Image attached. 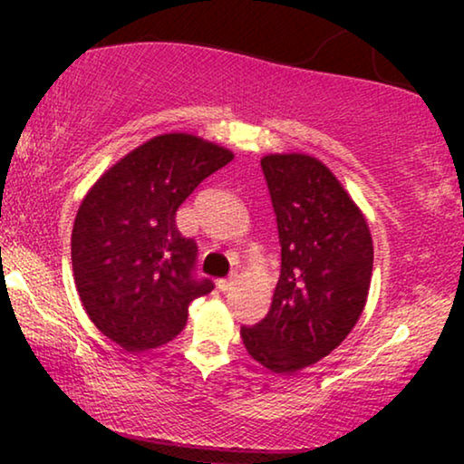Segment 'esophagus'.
Instances as JSON below:
<instances>
[{
  "mask_svg": "<svg viewBox=\"0 0 464 464\" xmlns=\"http://www.w3.org/2000/svg\"><path fill=\"white\" fill-rule=\"evenodd\" d=\"M237 278H238L237 275H230L227 278H221V281H218L219 291H224V294H226V291H230L234 285H237Z\"/></svg>",
  "mask_w": 464,
  "mask_h": 464,
  "instance_id": "34e87169",
  "label": "esophagus"
}]
</instances>
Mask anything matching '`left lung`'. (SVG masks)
I'll use <instances>...</instances> for the list:
<instances>
[{
    "label": "left lung",
    "instance_id": "obj_1",
    "mask_svg": "<svg viewBox=\"0 0 464 464\" xmlns=\"http://www.w3.org/2000/svg\"><path fill=\"white\" fill-rule=\"evenodd\" d=\"M281 243L268 314L243 344L272 373H295L338 348L363 313L373 268L365 215L332 170L308 154L262 158Z\"/></svg>",
    "mask_w": 464,
    "mask_h": 464
}]
</instances>
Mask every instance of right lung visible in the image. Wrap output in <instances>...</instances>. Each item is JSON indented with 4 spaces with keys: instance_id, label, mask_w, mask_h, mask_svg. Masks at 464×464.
<instances>
[{
    "instance_id": "1",
    "label": "right lung",
    "mask_w": 464,
    "mask_h": 464,
    "mask_svg": "<svg viewBox=\"0 0 464 464\" xmlns=\"http://www.w3.org/2000/svg\"><path fill=\"white\" fill-rule=\"evenodd\" d=\"M232 158L218 143L167 132L120 158L82 200L72 232L75 287L99 332L124 351L167 344L186 327L192 300L213 289L194 276L198 249L175 215Z\"/></svg>"
}]
</instances>
